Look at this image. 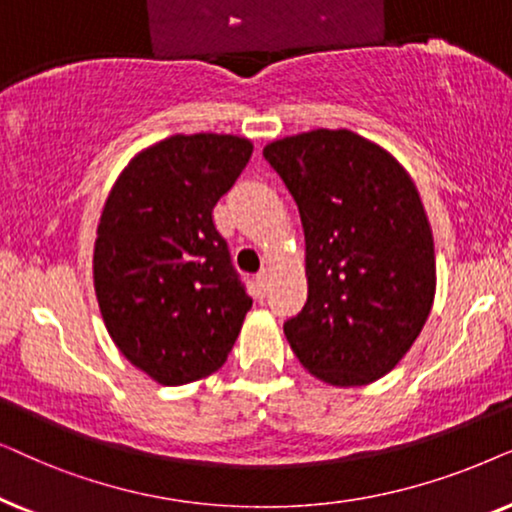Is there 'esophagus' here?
<instances>
[{"instance_id":"obj_1","label":"esophagus","mask_w":512,"mask_h":512,"mask_svg":"<svg viewBox=\"0 0 512 512\" xmlns=\"http://www.w3.org/2000/svg\"><path fill=\"white\" fill-rule=\"evenodd\" d=\"M255 281H257V290H260V295H267L269 281H271V271L269 269H262L260 274L255 276Z\"/></svg>"}]
</instances>
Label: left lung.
Listing matches in <instances>:
<instances>
[{
  "mask_svg": "<svg viewBox=\"0 0 512 512\" xmlns=\"http://www.w3.org/2000/svg\"><path fill=\"white\" fill-rule=\"evenodd\" d=\"M297 201L306 241L304 309L283 325L309 374L367 386L412 349L435 299V248L424 203L391 152L346 128L264 147Z\"/></svg>",
  "mask_w": 512,
  "mask_h": 512,
  "instance_id": "obj_1",
  "label": "left lung"
}]
</instances>
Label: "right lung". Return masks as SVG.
<instances>
[{"label": "right lung", "instance_id": "right-lung-1", "mask_svg": "<svg viewBox=\"0 0 512 512\" xmlns=\"http://www.w3.org/2000/svg\"><path fill=\"white\" fill-rule=\"evenodd\" d=\"M252 156L238 135H170L133 156L109 189L93 288L128 363L182 386L220 370L252 299L229 264L213 208Z\"/></svg>", "mask_w": 512, "mask_h": 512}]
</instances>
